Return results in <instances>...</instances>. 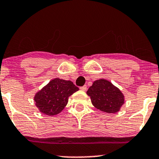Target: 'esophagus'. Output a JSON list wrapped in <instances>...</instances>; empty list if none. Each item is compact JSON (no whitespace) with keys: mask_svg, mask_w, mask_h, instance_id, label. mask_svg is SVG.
<instances>
[{"mask_svg":"<svg viewBox=\"0 0 159 159\" xmlns=\"http://www.w3.org/2000/svg\"><path fill=\"white\" fill-rule=\"evenodd\" d=\"M87 85H84L83 87H80V90H83V91H86V90H87Z\"/></svg>","mask_w":159,"mask_h":159,"instance_id":"1","label":"esophagus"}]
</instances>
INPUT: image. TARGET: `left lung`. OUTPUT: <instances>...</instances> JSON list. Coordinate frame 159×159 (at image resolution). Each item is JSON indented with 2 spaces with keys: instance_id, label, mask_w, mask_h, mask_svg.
<instances>
[{
  "instance_id": "1",
  "label": "left lung",
  "mask_w": 159,
  "mask_h": 159,
  "mask_svg": "<svg viewBox=\"0 0 159 159\" xmlns=\"http://www.w3.org/2000/svg\"><path fill=\"white\" fill-rule=\"evenodd\" d=\"M87 93L94 107L104 112H117L124 103V96L121 91L105 79L94 81Z\"/></svg>"
}]
</instances>
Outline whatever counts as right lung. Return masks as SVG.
Here are the masks:
<instances>
[{"label": "right lung", "instance_id": "right-lung-1", "mask_svg": "<svg viewBox=\"0 0 159 159\" xmlns=\"http://www.w3.org/2000/svg\"><path fill=\"white\" fill-rule=\"evenodd\" d=\"M78 90L72 81L55 78L36 94V105L43 114L56 115L67 105L69 96Z\"/></svg>", "mask_w": 159, "mask_h": 159}]
</instances>
